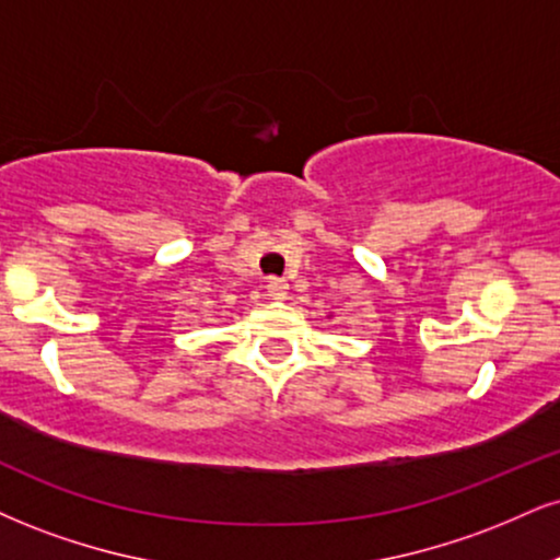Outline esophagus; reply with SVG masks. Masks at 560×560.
Instances as JSON below:
<instances>
[{
  "label": "esophagus",
  "mask_w": 560,
  "mask_h": 560,
  "mask_svg": "<svg viewBox=\"0 0 560 560\" xmlns=\"http://www.w3.org/2000/svg\"><path fill=\"white\" fill-rule=\"evenodd\" d=\"M289 284L284 279H268V298L271 300H287Z\"/></svg>",
  "instance_id": "34e87169"
}]
</instances>
